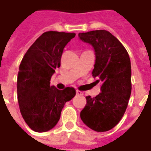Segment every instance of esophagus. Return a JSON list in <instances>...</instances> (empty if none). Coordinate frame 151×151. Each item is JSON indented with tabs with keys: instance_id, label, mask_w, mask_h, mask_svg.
Masks as SVG:
<instances>
[{
	"instance_id": "esophagus-1",
	"label": "esophagus",
	"mask_w": 151,
	"mask_h": 151,
	"mask_svg": "<svg viewBox=\"0 0 151 151\" xmlns=\"http://www.w3.org/2000/svg\"><path fill=\"white\" fill-rule=\"evenodd\" d=\"M76 95H83V93L82 91H76Z\"/></svg>"
}]
</instances>
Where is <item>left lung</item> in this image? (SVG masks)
<instances>
[{
  "label": "left lung",
  "mask_w": 151,
  "mask_h": 151,
  "mask_svg": "<svg viewBox=\"0 0 151 151\" xmlns=\"http://www.w3.org/2000/svg\"><path fill=\"white\" fill-rule=\"evenodd\" d=\"M80 40L95 49V64L92 76L100 81L101 92L86 96V104L80 113L86 126L96 132H106L120 122L131 95V63L126 49L108 31L79 33Z\"/></svg>",
  "instance_id": "1"
}]
</instances>
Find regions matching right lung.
<instances>
[{
  "label": "right lung",
  "mask_w": 151,
  "mask_h": 151,
  "mask_svg": "<svg viewBox=\"0 0 151 151\" xmlns=\"http://www.w3.org/2000/svg\"><path fill=\"white\" fill-rule=\"evenodd\" d=\"M74 37V33L44 32L22 60L17 79L18 104L25 122L35 132L56 126L65 103L75 96L73 87L58 90L50 86L55 69L60 66L63 50Z\"/></svg>",
  "instance_id": "obj_1"
}]
</instances>
